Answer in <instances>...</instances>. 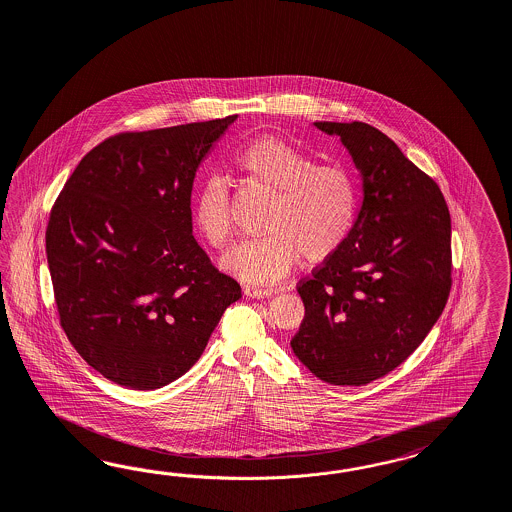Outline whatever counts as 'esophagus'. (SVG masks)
<instances>
[{
	"label": "esophagus",
	"instance_id": "obj_1",
	"mask_svg": "<svg viewBox=\"0 0 512 512\" xmlns=\"http://www.w3.org/2000/svg\"><path fill=\"white\" fill-rule=\"evenodd\" d=\"M274 293H276V289H264V287H255V285L244 287V295L249 298H264V296H272Z\"/></svg>",
	"mask_w": 512,
	"mask_h": 512
}]
</instances>
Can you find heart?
<instances>
[{
  "instance_id": "1",
  "label": "heart",
  "mask_w": 512,
  "mask_h": 512,
  "mask_svg": "<svg viewBox=\"0 0 512 512\" xmlns=\"http://www.w3.org/2000/svg\"><path fill=\"white\" fill-rule=\"evenodd\" d=\"M246 186L270 191L263 216L266 234L236 244L223 255L225 270L251 283H274L300 259L323 263L351 233L358 208L353 172L340 163H315L279 137L251 140L233 155ZM193 219L208 244L223 248L233 233L231 191L221 176L202 182Z\"/></svg>"
}]
</instances>
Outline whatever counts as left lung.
Instances as JSON below:
<instances>
[{
    "mask_svg": "<svg viewBox=\"0 0 512 512\" xmlns=\"http://www.w3.org/2000/svg\"><path fill=\"white\" fill-rule=\"evenodd\" d=\"M338 135L364 199L341 248L298 283L306 315L291 347L315 377L360 387L409 357L452 285L449 206L394 140L364 122H315Z\"/></svg>",
    "mask_w": 512,
    "mask_h": 512,
    "instance_id": "left-lung-1",
    "label": "left lung"
}]
</instances>
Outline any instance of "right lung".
I'll return each mask as SVG.
<instances>
[{"instance_id":"add662e5","label":"right lung","mask_w":512,"mask_h":512,"mask_svg":"<svg viewBox=\"0 0 512 512\" xmlns=\"http://www.w3.org/2000/svg\"><path fill=\"white\" fill-rule=\"evenodd\" d=\"M236 118L103 140L52 206L47 259L60 325L116 385L154 390L182 377L242 296L191 223L197 169Z\"/></svg>"}]
</instances>
